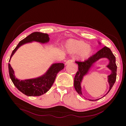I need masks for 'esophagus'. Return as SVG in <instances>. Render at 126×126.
Segmentation results:
<instances>
[{
    "mask_svg": "<svg viewBox=\"0 0 126 126\" xmlns=\"http://www.w3.org/2000/svg\"><path fill=\"white\" fill-rule=\"evenodd\" d=\"M73 62V60H69L65 62V64L67 65L69 64H71V63Z\"/></svg>",
    "mask_w": 126,
    "mask_h": 126,
    "instance_id": "esophagus-1",
    "label": "esophagus"
}]
</instances>
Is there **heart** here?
Returning <instances> with one entry per match:
<instances>
[{"instance_id": "heart-1", "label": "heart", "mask_w": 126, "mask_h": 126, "mask_svg": "<svg viewBox=\"0 0 126 126\" xmlns=\"http://www.w3.org/2000/svg\"><path fill=\"white\" fill-rule=\"evenodd\" d=\"M68 47L71 53H79L81 58L88 57L92 51V47L82 41L70 40L68 43Z\"/></svg>"}]
</instances>
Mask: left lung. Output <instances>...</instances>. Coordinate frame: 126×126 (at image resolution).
I'll list each match as a JSON object with an SVG mask.
<instances>
[{"label": "left lung", "mask_w": 126, "mask_h": 126, "mask_svg": "<svg viewBox=\"0 0 126 126\" xmlns=\"http://www.w3.org/2000/svg\"><path fill=\"white\" fill-rule=\"evenodd\" d=\"M104 57L108 58L109 61H110L109 65L107 66L111 71V74L108 76V82L110 87H109V90L107 94L111 90L116 79L117 66L115 62L116 58L110 49L108 47H104L102 49L99 50L95 55L91 56L87 60L84 61V62L75 61V63L79 65V71L76 73L74 78V87L75 88L76 92L78 93L79 95L83 96L81 92V83L83 77L88 73V70H89L91 66L93 65V63H94L99 59ZM97 100H98V99H97ZM90 101L94 100H90Z\"/></svg>", "instance_id": "left-lung-1"}]
</instances>
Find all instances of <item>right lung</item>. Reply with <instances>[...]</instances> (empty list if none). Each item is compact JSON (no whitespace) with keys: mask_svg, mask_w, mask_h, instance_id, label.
<instances>
[{"mask_svg":"<svg viewBox=\"0 0 126 126\" xmlns=\"http://www.w3.org/2000/svg\"><path fill=\"white\" fill-rule=\"evenodd\" d=\"M49 37L47 33H41L39 32H34L31 33L30 35L19 43L17 46L13 50L9 62H10V59L17 50L24 44L32 41H36L44 43L49 42ZM64 68V64L63 63L53 64L46 74L42 77L34 79L20 81L15 77L13 69L10 64L9 63V75L13 83L20 92L29 96H38L46 93L52 87L57 73Z\"/></svg>","mask_w":126,"mask_h":126,"instance_id":"right-lung-1","label":"right lung"}]
</instances>
